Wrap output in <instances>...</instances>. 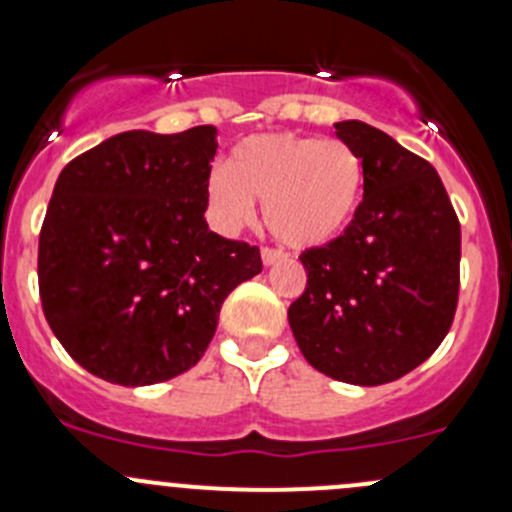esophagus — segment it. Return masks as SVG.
Segmentation results:
<instances>
[{
  "instance_id": "esophagus-1",
  "label": "esophagus",
  "mask_w": 512,
  "mask_h": 512,
  "mask_svg": "<svg viewBox=\"0 0 512 512\" xmlns=\"http://www.w3.org/2000/svg\"><path fill=\"white\" fill-rule=\"evenodd\" d=\"M260 255H262V262H265L267 267L275 265V262H280V260H285V252L275 250V247H262Z\"/></svg>"
}]
</instances>
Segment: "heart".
Returning a JSON list of instances; mask_svg holds the SVG:
<instances>
[{"mask_svg":"<svg viewBox=\"0 0 512 512\" xmlns=\"http://www.w3.org/2000/svg\"><path fill=\"white\" fill-rule=\"evenodd\" d=\"M225 168L213 170L205 183L218 225L242 227L257 200L267 230L297 250L322 247L342 235L364 200V160L337 138L257 133L232 148Z\"/></svg>","mask_w":512,"mask_h":512,"instance_id":"b5f03b06","label":"heart"}]
</instances>
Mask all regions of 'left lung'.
<instances>
[{
    "mask_svg": "<svg viewBox=\"0 0 512 512\" xmlns=\"http://www.w3.org/2000/svg\"><path fill=\"white\" fill-rule=\"evenodd\" d=\"M334 128L364 160V200L337 240L299 255L307 289L287 319L314 369L379 386L423 364L451 329L461 225L428 160L364 121Z\"/></svg>",
    "mask_w": 512,
    "mask_h": 512,
    "instance_id": "8db88e82",
    "label": "left lung"
}]
</instances>
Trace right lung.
<instances>
[{
    "instance_id": "add662e5",
    "label": "right lung",
    "mask_w": 512,
    "mask_h": 512,
    "mask_svg": "<svg viewBox=\"0 0 512 512\" xmlns=\"http://www.w3.org/2000/svg\"><path fill=\"white\" fill-rule=\"evenodd\" d=\"M218 128L126 131L61 170L39 235L44 317L76 364L148 386L200 361L260 250L205 223Z\"/></svg>"
}]
</instances>
